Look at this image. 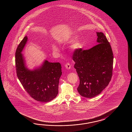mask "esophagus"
<instances>
[{"mask_svg": "<svg viewBox=\"0 0 132 132\" xmlns=\"http://www.w3.org/2000/svg\"><path fill=\"white\" fill-rule=\"evenodd\" d=\"M65 67L67 69H70L71 68V65L69 63H67V64L65 65Z\"/></svg>", "mask_w": 132, "mask_h": 132, "instance_id": "1", "label": "esophagus"}]
</instances>
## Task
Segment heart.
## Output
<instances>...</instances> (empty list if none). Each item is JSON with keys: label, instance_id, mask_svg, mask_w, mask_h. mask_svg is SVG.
I'll use <instances>...</instances> for the list:
<instances>
[{"label": "heart", "instance_id": "b5f03b06", "mask_svg": "<svg viewBox=\"0 0 132 132\" xmlns=\"http://www.w3.org/2000/svg\"><path fill=\"white\" fill-rule=\"evenodd\" d=\"M81 42L79 39H77L75 40V41L73 43V47L75 49H78L81 48ZM51 49L54 52H58L59 51V48L57 46V45L55 44L51 46Z\"/></svg>", "mask_w": 132, "mask_h": 132}]
</instances>
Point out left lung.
Returning a JSON list of instances; mask_svg holds the SVG:
<instances>
[{
  "label": "left lung",
  "instance_id": "1",
  "mask_svg": "<svg viewBox=\"0 0 132 132\" xmlns=\"http://www.w3.org/2000/svg\"><path fill=\"white\" fill-rule=\"evenodd\" d=\"M98 44L88 50H76L73 56L74 67L80 79V95L92 98L100 94L112 77L113 54L110 43L102 32H97Z\"/></svg>",
  "mask_w": 132,
  "mask_h": 132
}]
</instances>
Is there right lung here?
<instances>
[{
  "label": "right lung",
  "mask_w": 132,
  "mask_h": 132,
  "mask_svg": "<svg viewBox=\"0 0 132 132\" xmlns=\"http://www.w3.org/2000/svg\"><path fill=\"white\" fill-rule=\"evenodd\" d=\"M28 41L25 36L15 52V66L18 78L31 97L37 101L46 102L53 100L59 93V80L62 75L59 63L44 60L33 69L28 68L22 51Z\"/></svg>",
  "instance_id": "1"
}]
</instances>
